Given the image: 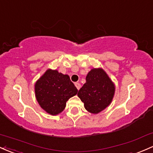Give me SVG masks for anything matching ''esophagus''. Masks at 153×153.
Instances as JSON below:
<instances>
[{
	"label": "esophagus",
	"instance_id": "1",
	"mask_svg": "<svg viewBox=\"0 0 153 153\" xmlns=\"http://www.w3.org/2000/svg\"><path fill=\"white\" fill-rule=\"evenodd\" d=\"M75 87H76V88H77V89H78V90L80 89V84L79 83H75Z\"/></svg>",
	"mask_w": 153,
	"mask_h": 153
}]
</instances>
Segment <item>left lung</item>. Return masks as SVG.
Instances as JSON below:
<instances>
[{
  "label": "left lung",
  "mask_w": 153,
  "mask_h": 153,
  "mask_svg": "<svg viewBox=\"0 0 153 153\" xmlns=\"http://www.w3.org/2000/svg\"><path fill=\"white\" fill-rule=\"evenodd\" d=\"M85 79L86 83L79 90L78 96L84 103L85 110L97 114L112 102L115 85L101 68L92 69Z\"/></svg>",
  "instance_id": "obj_1"
}]
</instances>
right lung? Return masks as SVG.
I'll use <instances>...</instances> for the list:
<instances>
[{
	"mask_svg": "<svg viewBox=\"0 0 153 153\" xmlns=\"http://www.w3.org/2000/svg\"><path fill=\"white\" fill-rule=\"evenodd\" d=\"M35 92L40 106L54 115L63 111L67 101L77 94L78 89L68 75L48 70L36 82Z\"/></svg>",
	"mask_w": 153,
	"mask_h": 153,
	"instance_id": "1",
	"label": "right lung"
}]
</instances>
